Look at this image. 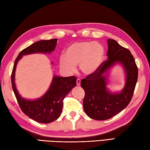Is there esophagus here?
<instances>
[{
  "mask_svg": "<svg viewBox=\"0 0 150 150\" xmlns=\"http://www.w3.org/2000/svg\"><path fill=\"white\" fill-rule=\"evenodd\" d=\"M81 83V80L79 79H77V80H76V85H77V86H79Z\"/></svg>",
  "mask_w": 150,
  "mask_h": 150,
  "instance_id": "esophagus-1",
  "label": "esophagus"
}]
</instances>
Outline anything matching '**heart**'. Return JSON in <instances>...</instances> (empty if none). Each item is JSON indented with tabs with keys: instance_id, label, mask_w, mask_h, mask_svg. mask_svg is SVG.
Listing matches in <instances>:
<instances>
[{
	"instance_id": "heart-1",
	"label": "heart",
	"mask_w": 150,
	"mask_h": 150,
	"mask_svg": "<svg viewBox=\"0 0 150 150\" xmlns=\"http://www.w3.org/2000/svg\"><path fill=\"white\" fill-rule=\"evenodd\" d=\"M104 57V48L97 42L77 41L69 45L64 50V56L59 58L61 68L69 74L76 71V65H79L85 75L95 72Z\"/></svg>"
}]
</instances>
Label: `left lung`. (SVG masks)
Masks as SVG:
<instances>
[{
	"instance_id": "8db88e82",
	"label": "left lung",
	"mask_w": 150,
	"mask_h": 150,
	"mask_svg": "<svg viewBox=\"0 0 150 150\" xmlns=\"http://www.w3.org/2000/svg\"><path fill=\"white\" fill-rule=\"evenodd\" d=\"M108 59L102 62L97 71L81 81L85 91L83 105L88 117L96 120L111 118L122 111L132 98L138 79V68L133 55L114 39L108 40ZM119 62L126 72V84L120 93H111L106 89L105 73L115 63Z\"/></svg>"
}]
</instances>
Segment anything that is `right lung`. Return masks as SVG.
Here are the masks:
<instances>
[{
	"label": "right lung",
	"instance_id": "right-lung-1",
	"mask_svg": "<svg viewBox=\"0 0 150 150\" xmlns=\"http://www.w3.org/2000/svg\"><path fill=\"white\" fill-rule=\"evenodd\" d=\"M57 39L41 40L24 48L15 61L11 80L13 91L21 109L24 114L36 122L42 124L50 123L60 117L65 97L76 85V76L59 77L55 76L49 89L40 98L26 100L18 93L15 83V72L17 62L24 55L33 53H50L55 50Z\"/></svg>",
	"mask_w": 150,
	"mask_h": 150
}]
</instances>
